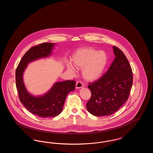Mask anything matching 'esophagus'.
Listing matches in <instances>:
<instances>
[{"instance_id":"34e87169","label":"esophagus","mask_w":153,"mask_h":153,"mask_svg":"<svg viewBox=\"0 0 153 153\" xmlns=\"http://www.w3.org/2000/svg\"><path fill=\"white\" fill-rule=\"evenodd\" d=\"M84 87V85L82 84V82H81L80 81H78L76 82V88H81Z\"/></svg>"}]
</instances>
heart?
I'll list each match as a JSON object with an SVG mask.
<instances>
[{
  "label": "heart",
  "mask_w": 153,
  "mask_h": 153,
  "mask_svg": "<svg viewBox=\"0 0 153 153\" xmlns=\"http://www.w3.org/2000/svg\"><path fill=\"white\" fill-rule=\"evenodd\" d=\"M73 65L82 69V74L85 80L94 81L100 78L105 71L108 57L105 51H99L92 48H86L76 51L72 56ZM68 69L74 72L75 69L71 64H67Z\"/></svg>",
  "instance_id": "b5f03b06"
}]
</instances>
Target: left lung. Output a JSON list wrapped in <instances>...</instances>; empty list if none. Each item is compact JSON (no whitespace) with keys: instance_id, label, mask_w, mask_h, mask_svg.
I'll return each instance as SVG.
<instances>
[{"instance_id":"left-lung-1","label":"left lung","mask_w":153,"mask_h":153,"mask_svg":"<svg viewBox=\"0 0 153 153\" xmlns=\"http://www.w3.org/2000/svg\"><path fill=\"white\" fill-rule=\"evenodd\" d=\"M115 58L108 70L88 86L91 97L87 103L88 111L96 117L113 114L128 100L132 85V71L123 51L113 46Z\"/></svg>"}]
</instances>
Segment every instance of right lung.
<instances>
[{"label": "right lung", "mask_w": 153, "mask_h": 153, "mask_svg": "<svg viewBox=\"0 0 153 153\" xmlns=\"http://www.w3.org/2000/svg\"><path fill=\"white\" fill-rule=\"evenodd\" d=\"M54 44L45 42L31 48L22 57L15 72L16 87L22 104L30 112L42 117H57L62 111L68 94L75 89L76 81L67 80L56 82L46 94L34 97L27 91L23 81V73L27 64L38 58L49 56Z\"/></svg>", "instance_id": "1"}]
</instances>
